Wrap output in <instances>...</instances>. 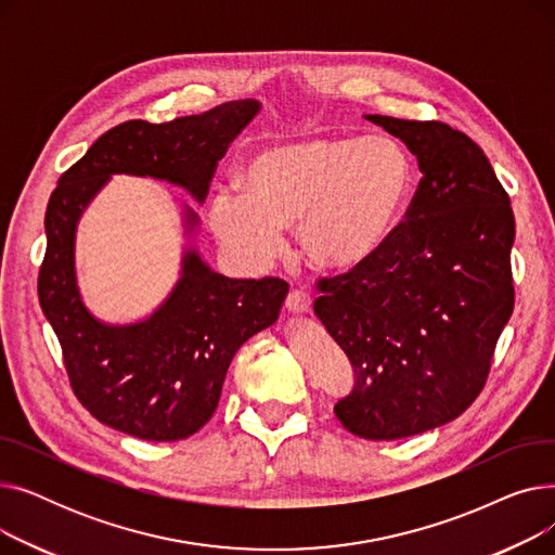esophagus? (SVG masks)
Returning a JSON list of instances; mask_svg holds the SVG:
<instances>
[{
    "label": "esophagus",
    "instance_id": "esophagus-1",
    "mask_svg": "<svg viewBox=\"0 0 555 555\" xmlns=\"http://www.w3.org/2000/svg\"><path fill=\"white\" fill-rule=\"evenodd\" d=\"M285 308L287 312H297V314H308L312 310V297L304 289H293L285 299Z\"/></svg>",
    "mask_w": 555,
    "mask_h": 555
}]
</instances>
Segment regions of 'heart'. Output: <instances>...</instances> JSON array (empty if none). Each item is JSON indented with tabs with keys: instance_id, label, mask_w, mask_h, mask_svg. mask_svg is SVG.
<instances>
[{
	"instance_id": "heart-1",
	"label": "heart",
	"mask_w": 555,
	"mask_h": 555,
	"mask_svg": "<svg viewBox=\"0 0 555 555\" xmlns=\"http://www.w3.org/2000/svg\"><path fill=\"white\" fill-rule=\"evenodd\" d=\"M414 182V162L393 137L310 132L256 149L241 170L243 193L214 197L211 227L260 266L279 256L281 229L297 227L304 256L341 272L387 245Z\"/></svg>"
}]
</instances>
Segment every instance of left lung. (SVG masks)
Returning a JSON list of instances; mask_svg holds the SVG:
<instances>
[{
    "label": "left lung",
    "mask_w": 555,
    "mask_h": 555,
    "mask_svg": "<svg viewBox=\"0 0 555 555\" xmlns=\"http://www.w3.org/2000/svg\"><path fill=\"white\" fill-rule=\"evenodd\" d=\"M398 137L423 178L387 245L317 279L314 314L353 366L335 416L393 441L461 416L481 393L515 306L511 197L479 145L441 121L366 114Z\"/></svg>",
    "instance_id": "obj_1"
}]
</instances>
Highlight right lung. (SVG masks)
<instances>
[{
    "instance_id": "obj_1",
    "label": "right lung",
    "mask_w": 555,
    "mask_h": 555,
    "mask_svg": "<svg viewBox=\"0 0 555 555\" xmlns=\"http://www.w3.org/2000/svg\"><path fill=\"white\" fill-rule=\"evenodd\" d=\"M258 107L245 99L168 124L126 121L101 134L49 197L38 274L42 312L61 341L80 404L137 439L180 441L214 416L233 356L276 322L287 283L276 276L227 279L189 249L182 279L155 314L139 324L107 326L87 312L78 295V218L114 172L168 180L202 202L229 143ZM195 224V214L186 211V227Z\"/></svg>"
}]
</instances>
